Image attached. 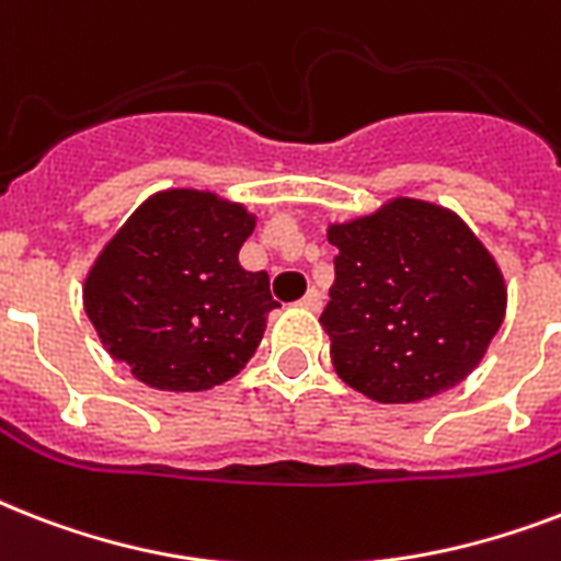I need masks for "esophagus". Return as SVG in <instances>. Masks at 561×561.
<instances>
[{"instance_id":"esophagus-1","label":"esophagus","mask_w":561,"mask_h":561,"mask_svg":"<svg viewBox=\"0 0 561 561\" xmlns=\"http://www.w3.org/2000/svg\"><path fill=\"white\" fill-rule=\"evenodd\" d=\"M299 306L308 308V311H320V308H323V294H320V290H317V288H311L306 294V297L299 299Z\"/></svg>"}]
</instances>
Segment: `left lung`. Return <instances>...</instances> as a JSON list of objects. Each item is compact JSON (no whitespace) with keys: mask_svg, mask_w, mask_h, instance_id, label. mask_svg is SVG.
<instances>
[{"mask_svg":"<svg viewBox=\"0 0 561 561\" xmlns=\"http://www.w3.org/2000/svg\"><path fill=\"white\" fill-rule=\"evenodd\" d=\"M334 285L320 325L334 373L381 404L451 390L478 367L506 314L495 255L457 211L390 197L334 220Z\"/></svg>","mask_w":561,"mask_h":561,"instance_id":"8db88e82","label":"left lung"}]
</instances>
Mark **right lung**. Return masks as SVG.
<instances>
[{
  "label": "right lung",
  "instance_id": "add662e5",
  "mask_svg": "<svg viewBox=\"0 0 561 561\" xmlns=\"http://www.w3.org/2000/svg\"><path fill=\"white\" fill-rule=\"evenodd\" d=\"M244 203L211 188H162L118 227L83 279V311L116 364L153 390L203 392L253 358L279 306L238 250Z\"/></svg>",
  "mask_w": 561,
  "mask_h": 561
}]
</instances>
